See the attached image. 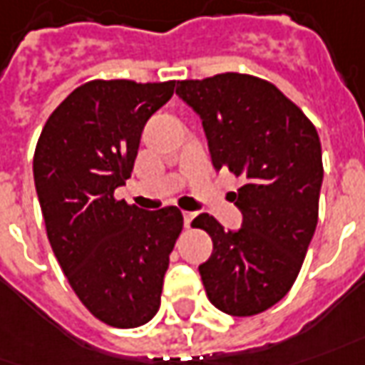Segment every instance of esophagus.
<instances>
[{"label":"esophagus","mask_w":365,"mask_h":365,"mask_svg":"<svg viewBox=\"0 0 365 365\" xmlns=\"http://www.w3.org/2000/svg\"><path fill=\"white\" fill-rule=\"evenodd\" d=\"M193 217H195L193 212H183V224H185V227H190V225H192Z\"/></svg>","instance_id":"1"}]
</instances>
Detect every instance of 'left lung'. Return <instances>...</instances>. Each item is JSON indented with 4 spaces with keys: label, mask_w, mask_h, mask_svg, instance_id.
<instances>
[{
    "label": "left lung",
    "mask_w": 365,
    "mask_h": 365,
    "mask_svg": "<svg viewBox=\"0 0 365 365\" xmlns=\"http://www.w3.org/2000/svg\"><path fill=\"white\" fill-rule=\"evenodd\" d=\"M175 93L202 118L215 170L244 180L232 192L244 214L237 232L210 214L192 222L214 242L200 266L205 294L230 316L262 314L292 289L318 225L324 163L316 125L274 83L247 73L183 79Z\"/></svg>",
    "instance_id": "obj_1"
}]
</instances>
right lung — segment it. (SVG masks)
<instances>
[{"instance_id":"obj_1","label":"right lung","mask_w":365,"mask_h":365,"mask_svg":"<svg viewBox=\"0 0 365 365\" xmlns=\"http://www.w3.org/2000/svg\"><path fill=\"white\" fill-rule=\"evenodd\" d=\"M173 88L175 81L91 79L47 118L34 153L51 250L79 302L113 328H138L158 314L182 234L175 205L143 212L113 195L131 175L145 121Z\"/></svg>"}]
</instances>
